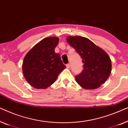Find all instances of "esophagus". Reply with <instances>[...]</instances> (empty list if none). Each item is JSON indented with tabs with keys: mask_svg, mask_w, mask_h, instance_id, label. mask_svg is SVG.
<instances>
[{
	"mask_svg": "<svg viewBox=\"0 0 128 128\" xmlns=\"http://www.w3.org/2000/svg\"><path fill=\"white\" fill-rule=\"evenodd\" d=\"M66 68H70V64H66Z\"/></svg>",
	"mask_w": 128,
	"mask_h": 128,
	"instance_id": "1",
	"label": "esophagus"
}]
</instances>
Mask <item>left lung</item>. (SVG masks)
I'll return each mask as SVG.
<instances>
[{
	"label": "left lung",
	"instance_id": "1",
	"mask_svg": "<svg viewBox=\"0 0 128 128\" xmlns=\"http://www.w3.org/2000/svg\"><path fill=\"white\" fill-rule=\"evenodd\" d=\"M66 40L80 56L84 63L76 82L85 89H95L103 84L110 75L111 61L107 53L86 38L68 36Z\"/></svg>",
	"mask_w": 128,
	"mask_h": 128
}]
</instances>
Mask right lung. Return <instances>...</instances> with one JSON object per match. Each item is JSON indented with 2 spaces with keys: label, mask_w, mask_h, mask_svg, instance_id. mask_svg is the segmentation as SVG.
Listing matches in <instances>:
<instances>
[{
  "label": "right lung",
  "mask_w": 128,
  "mask_h": 128,
  "mask_svg": "<svg viewBox=\"0 0 128 128\" xmlns=\"http://www.w3.org/2000/svg\"><path fill=\"white\" fill-rule=\"evenodd\" d=\"M58 42V37L46 38L36 44L25 56L23 74L26 81L35 89L49 87L66 68L60 55L54 52Z\"/></svg>",
  "instance_id": "obj_1"
}]
</instances>
